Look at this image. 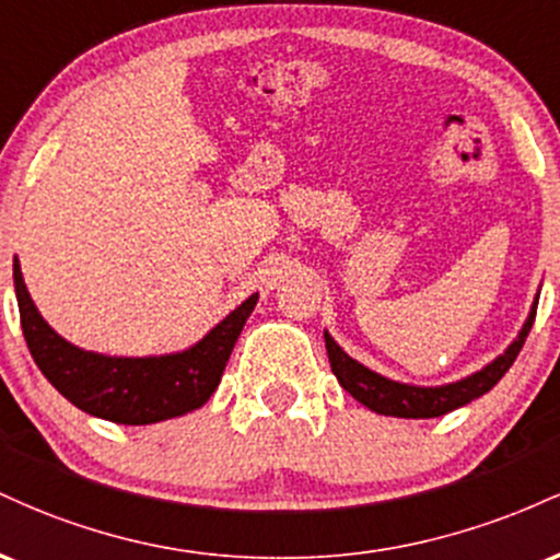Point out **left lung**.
Here are the masks:
<instances>
[{
  "mask_svg": "<svg viewBox=\"0 0 560 560\" xmlns=\"http://www.w3.org/2000/svg\"><path fill=\"white\" fill-rule=\"evenodd\" d=\"M537 316V300L532 305L526 324L518 331V337L508 345L503 355L494 358L492 363H487L485 369L477 374L460 378V382L442 384V387H413V384L392 382V378L376 374V371L365 369L363 363H358L355 358H350L347 352L334 342L329 331H324L326 339V352H329V363L334 376L342 387L355 397L358 402H363L365 408H371L374 413L382 416H395V419H436V416H445L450 410L464 408L466 402L477 400V397L490 392L500 378L505 376V371L511 369L516 355L522 352L526 342V334H529L532 324Z\"/></svg>",
  "mask_w": 560,
  "mask_h": 560,
  "instance_id": "obj_1",
  "label": "left lung"
}]
</instances>
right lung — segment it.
Wrapping results in <instances>:
<instances>
[{
    "mask_svg": "<svg viewBox=\"0 0 560 560\" xmlns=\"http://www.w3.org/2000/svg\"><path fill=\"white\" fill-rule=\"evenodd\" d=\"M12 279L23 337L38 371L83 413L128 427L168 421L202 408L221 384L244 320L258 305V294L247 298L189 350L150 358H113L70 345L42 318L25 289L18 258L12 262Z\"/></svg>",
    "mask_w": 560,
    "mask_h": 560,
    "instance_id": "right-lung-1",
    "label": "right lung"
}]
</instances>
